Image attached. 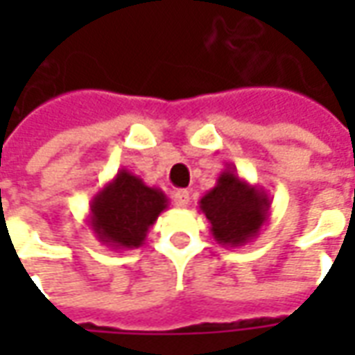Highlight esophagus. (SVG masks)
Here are the masks:
<instances>
[{
  "label": "esophagus",
  "mask_w": 355,
  "mask_h": 355,
  "mask_svg": "<svg viewBox=\"0 0 355 355\" xmlns=\"http://www.w3.org/2000/svg\"><path fill=\"white\" fill-rule=\"evenodd\" d=\"M175 203L178 207H188L190 205V192L188 190H177L175 192Z\"/></svg>",
  "instance_id": "esophagus-1"
}]
</instances>
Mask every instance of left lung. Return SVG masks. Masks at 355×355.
<instances>
[{"label": "left lung", "instance_id": "obj_1", "mask_svg": "<svg viewBox=\"0 0 355 355\" xmlns=\"http://www.w3.org/2000/svg\"><path fill=\"white\" fill-rule=\"evenodd\" d=\"M272 201L259 186L238 177L236 169H224L216 184L200 200V211L211 224L216 243L241 247L253 241L268 223Z\"/></svg>", "mask_w": 355, "mask_h": 355}]
</instances>
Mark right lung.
Here are the masks:
<instances>
[{"label":"right lung","instance_id":"1","mask_svg":"<svg viewBox=\"0 0 355 355\" xmlns=\"http://www.w3.org/2000/svg\"><path fill=\"white\" fill-rule=\"evenodd\" d=\"M169 198L127 169H119L108 184L89 203V228L102 245L112 249H137L146 241Z\"/></svg>","mask_w":355,"mask_h":355}]
</instances>
